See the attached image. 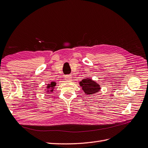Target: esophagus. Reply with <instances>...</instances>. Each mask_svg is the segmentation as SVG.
I'll list each match as a JSON object with an SVG mask.
<instances>
[{
    "instance_id": "1",
    "label": "esophagus",
    "mask_w": 148,
    "mask_h": 148,
    "mask_svg": "<svg viewBox=\"0 0 148 148\" xmlns=\"http://www.w3.org/2000/svg\"><path fill=\"white\" fill-rule=\"evenodd\" d=\"M71 79V75H66L65 76V79L66 81H70Z\"/></svg>"
}]
</instances>
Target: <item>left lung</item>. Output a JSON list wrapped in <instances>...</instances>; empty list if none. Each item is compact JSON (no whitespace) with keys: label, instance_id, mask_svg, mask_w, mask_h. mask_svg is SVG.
<instances>
[{"label":"left lung","instance_id":"1","mask_svg":"<svg viewBox=\"0 0 148 148\" xmlns=\"http://www.w3.org/2000/svg\"><path fill=\"white\" fill-rule=\"evenodd\" d=\"M79 84V86L82 87L83 91L88 95L96 94L101 90L100 85L89 78L82 79Z\"/></svg>","mask_w":148,"mask_h":148}]
</instances>
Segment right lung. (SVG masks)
<instances>
[{
    "label": "right lung",
    "instance_id": "obj_1",
    "mask_svg": "<svg viewBox=\"0 0 148 148\" xmlns=\"http://www.w3.org/2000/svg\"><path fill=\"white\" fill-rule=\"evenodd\" d=\"M56 83L55 82H52L51 83L47 84L46 89H45V91L47 93L50 94L51 92H52L53 91V89H54L55 86H56Z\"/></svg>",
    "mask_w": 148,
    "mask_h": 148
}]
</instances>
